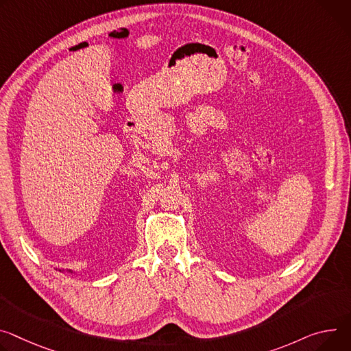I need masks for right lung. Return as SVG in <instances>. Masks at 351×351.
Returning <instances> with one entry per match:
<instances>
[{
	"mask_svg": "<svg viewBox=\"0 0 351 351\" xmlns=\"http://www.w3.org/2000/svg\"><path fill=\"white\" fill-rule=\"evenodd\" d=\"M58 271H62V273H69V274H73V276H75L77 274V271H74V270H58Z\"/></svg>",
	"mask_w": 351,
	"mask_h": 351,
	"instance_id": "add662e5",
	"label": "right lung"
}]
</instances>
